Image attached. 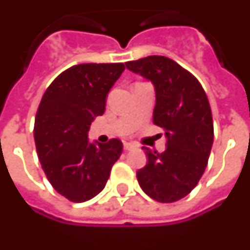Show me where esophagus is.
<instances>
[{
    "instance_id": "esophagus-1",
    "label": "esophagus",
    "mask_w": 250,
    "mask_h": 250,
    "mask_svg": "<svg viewBox=\"0 0 250 250\" xmlns=\"http://www.w3.org/2000/svg\"><path fill=\"white\" fill-rule=\"evenodd\" d=\"M123 146H125V150H132L134 147H135L132 143H128V142H125V145H123Z\"/></svg>"
}]
</instances>
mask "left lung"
<instances>
[{"instance_id": "1", "label": "left lung", "mask_w": 250, "mask_h": 250, "mask_svg": "<svg viewBox=\"0 0 250 250\" xmlns=\"http://www.w3.org/2000/svg\"><path fill=\"white\" fill-rule=\"evenodd\" d=\"M125 67L153 83V123L167 138L162 153L142 147L147 164L137 172L138 183L157 202H177L196 187L208 162L214 141L208 99L198 80L167 57L151 55Z\"/></svg>"}]
</instances>
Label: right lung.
Wrapping results in <instances>:
<instances>
[{
    "instance_id": "obj_1",
    "label": "right lung",
    "mask_w": 250,
    "mask_h": 250,
    "mask_svg": "<svg viewBox=\"0 0 250 250\" xmlns=\"http://www.w3.org/2000/svg\"><path fill=\"white\" fill-rule=\"evenodd\" d=\"M125 71L123 63H83L59 74L42 97L35 119V143L50 184L81 203L107 184L123 145L90 142L89 128L105 111L107 95Z\"/></svg>"
}]
</instances>
